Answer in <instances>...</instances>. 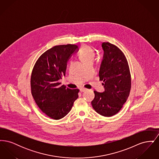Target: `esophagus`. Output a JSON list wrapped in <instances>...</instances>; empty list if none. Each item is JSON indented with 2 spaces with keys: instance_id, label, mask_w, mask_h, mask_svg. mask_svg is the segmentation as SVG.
I'll use <instances>...</instances> for the list:
<instances>
[{
  "instance_id": "obj_1",
  "label": "esophagus",
  "mask_w": 159,
  "mask_h": 159,
  "mask_svg": "<svg viewBox=\"0 0 159 159\" xmlns=\"http://www.w3.org/2000/svg\"><path fill=\"white\" fill-rule=\"evenodd\" d=\"M87 90L86 88H80V92H84Z\"/></svg>"
}]
</instances>
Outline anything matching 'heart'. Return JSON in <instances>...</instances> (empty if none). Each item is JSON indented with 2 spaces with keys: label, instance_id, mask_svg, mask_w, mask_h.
I'll return each instance as SVG.
<instances>
[{
  "label": "heart",
  "instance_id": "heart-1",
  "mask_svg": "<svg viewBox=\"0 0 159 159\" xmlns=\"http://www.w3.org/2000/svg\"><path fill=\"white\" fill-rule=\"evenodd\" d=\"M95 55V51L89 46H84L79 54L80 59L84 64L92 62L94 58Z\"/></svg>",
  "mask_w": 159,
  "mask_h": 159
}]
</instances>
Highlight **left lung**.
Masks as SVG:
<instances>
[{
	"label": "left lung",
	"instance_id": "8db88e82",
	"mask_svg": "<svg viewBox=\"0 0 159 159\" xmlns=\"http://www.w3.org/2000/svg\"><path fill=\"white\" fill-rule=\"evenodd\" d=\"M103 60L99 71V80L103 81L105 91H94L91 104L97 113L111 117L121 110L128 98L131 88V77L128 62L124 53L109 42L102 43Z\"/></svg>",
	"mask_w": 159,
	"mask_h": 159
}]
</instances>
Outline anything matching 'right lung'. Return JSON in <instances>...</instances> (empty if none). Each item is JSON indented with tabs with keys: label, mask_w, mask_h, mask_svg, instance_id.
Masks as SVG:
<instances>
[{
	"label": "right lung",
	"mask_w": 159,
	"mask_h": 159,
	"mask_svg": "<svg viewBox=\"0 0 159 159\" xmlns=\"http://www.w3.org/2000/svg\"><path fill=\"white\" fill-rule=\"evenodd\" d=\"M79 51L76 45L55 46L36 61L31 76V94L39 108L48 117L59 120L71 110L79 89H71L59 82L66 75L67 61Z\"/></svg>",
	"instance_id": "right-lung-1"
}]
</instances>
